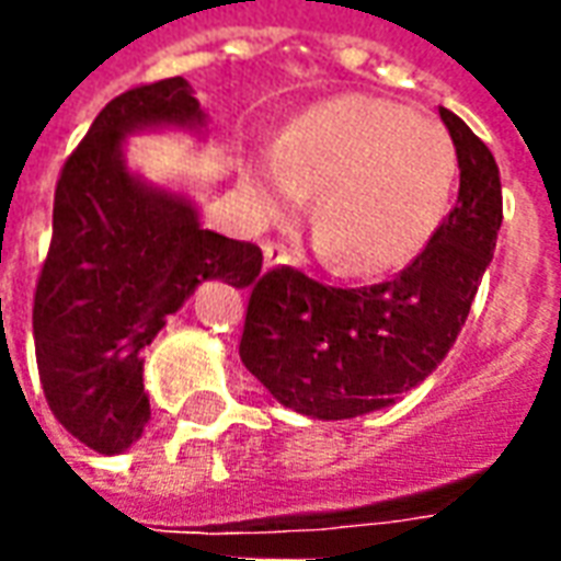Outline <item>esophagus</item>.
Returning <instances> with one entry per match:
<instances>
[{
	"label": "esophagus",
	"mask_w": 561,
	"mask_h": 561,
	"mask_svg": "<svg viewBox=\"0 0 561 561\" xmlns=\"http://www.w3.org/2000/svg\"><path fill=\"white\" fill-rule=\"evenodd\" d=\"M264 267H276V264H288V249L279 240H264Z\"/></svg>",
	"instance_id": "esophagus-1"
}]
</instances>
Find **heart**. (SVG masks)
I'll use <instances>...</instances> for the list:
<instances>
[{"instance_id":"obj_1","label":"heart","mask_w":561,"mask_h":561,"mask_svg":"<svg viewBox=\"0 0 561 561\" xmlns=\"http://www.w3.org/2000/svg\"><path fill=\"white\" fill-rule=\"evenodd\" d=\"M457 149L442 123L388 99L340 95L316 104L257 156L245 188L264 216H294L318 192L316 240L345 276L412 264L445 225Z\"/></svg>"}]
</instances>
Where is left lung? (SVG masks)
<instances>
[{
	"label": "left lung",
	"instance_id": "8db88e82",
	"mask_svg": "<svg viewBox=\"0 0 561 561\" xmlns=\"http://www.w3.org/2000/svg\"><path fill=\"white\" fill-rule=\"evenodd\" d=\"M438 114L457 147V204L409 267L364 288L288 264L249 282L240 360L294 412L342 421L385 409L445 360L469 318L502 228V183L486 144Z\"/></svg>",
	"mask_w": 561,
	"mask_h": 561
}]
</instances>
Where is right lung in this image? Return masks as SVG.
Returning <instances> with one entry per match:
<instances>
[{
  "label": "right lung",
  "mask_w": 561,
  "mask_h": 561,
  "mask_svg": "<svg viewBox=\"0 0 561 561\" xmlns=\"http://www.w3.org/2000/svg\"><path fill=\"white\" fill-rule=\"evenodd\" d=\"M183 78L131 87L104 104L59 171L54 237L32 333L44 400L68 433L99 454L138 442L149 421L140 352L195 291L261 276V249L201 228L192 204L126 171L123 138L140 126H201Z\"/></svg>",
  "instance_id": "add662e5"
}]
</instances>
